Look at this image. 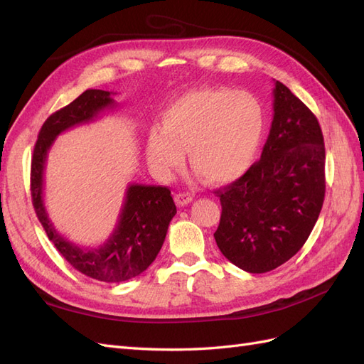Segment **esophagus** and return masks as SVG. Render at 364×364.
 I'll use <instances>...</instances> for the list:
<instances>
[{
    "label": "esophagus",
    "mask_w": 364,
    "mask_h": 364,
    "mask_svg": "<svg viewBox=\"0 0 364 364\" xmlns=\"http://www.w3.org/2000/svg\"><path fill=\"white\" fill-rule=\"evenodd\" d=\"M174 200L179 206H185V205H188V203L193 202V196L190 193H179V194L174 196Z\"/></svg>",
    "instance_id": "1"
}]
</instances>
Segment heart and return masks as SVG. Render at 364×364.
Wrapping results in <instances>:
<instances>
[{
    "label": "heart",
    "mask_w": 364,
    "mask_h": 364,
    "mask_svg": "<svg viewBox=\"0 0 364 364\" xmlns=\"http://www.w3.org/2000/svg\"><path fill=\"white\" fill-rule=\"evenodd\" d=\"M262 130L264 111L253 95L225 87L190 91L165 109L161 129L149 130L147 159L168 178L188 150L191 168L206 183H226L250 167Z\"/></svg>",
    "instance_id": "heart-1"
}]
</instances>
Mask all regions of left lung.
<instances>
[{
    "label": "left lung",
    "mask_w": 364,
    "mask_h": 364,
    "mask_svg": "<svg viewBox=\"0 0 364 364\" xmlns=\"http://www.w3.org/2000/svg\"><path fill=\"white\" fill-rule=\"evenodd\" d=\"M273 121L261 159L217 190L215 243L237 267L266 273L301 250L325 199V144L316 115L274 82Z\"/></svg>",
    "instance_id": "left-lung-1"
}]
</instances>
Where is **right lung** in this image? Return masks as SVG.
<instances>
[{
	"label": "right lung",
	"instance_id": "obj_1",
	"mask_svg": "<svg viewBox=\"0 0 364 364\" xmlns=\"http://www.w3.org/2000/svg\"><path fill=\"white\" fill-rule=\"evenodd\" d=\"M112 92L86 90L73 103L54 112L42 124L31 158V202L51 243L71 266L92 279L123 282L138 277L155 261L176 214L171 191L161 185H129L118 223L98 247H82L63 238L53 226L43 205V170L47 153L62 132L94 121L114 107Z\"/></svg>",
	"mask_w": 364,
	"mask_h": 364
}]
</instances>
